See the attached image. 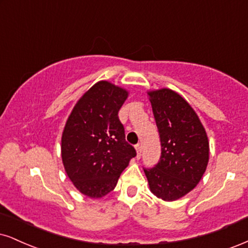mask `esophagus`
<instances>
[{
    "label": "esophagus",
    "instance_id": "esophagus-1",
    "mask_svg": "<svg viewBox=\"0 0 248 248\" xmlns=\"http://www.w3.org/2000/svg\"><path fill=\"white\" fill-rule=\"evenodd\" d=\"M141 151H142L141 145H140V143H137V145H136V152H137V157H138V158L141 156Z\"/></svg>",
    "mask_w": 248,
    "mask_h": 248
}]
</instances>
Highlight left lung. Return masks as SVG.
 Listing matches in <instances>:
<instances>
[{"label":"left lung","instance_id":"obj_1","mask_svg":"<svg viewBox=\"0 0 248 248\" xmlns=\"http://www.w3.org/2000/svg\"><path fill=\"white\" fill-rule=\"evenodd\" d=\"M147 94L162 148L156 166L143 171L153 194L175 201L202 178L209 160L208 137L197 112L177 92L161 88Z\"/></svg>","mask_w":248,"mask_h":248}]
</instances>
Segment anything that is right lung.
I'll return each mask as SVG.
<instances>
[{"label":"right lung","instance_id":"1","mask_svg":"<svg viewBox=\"0 0 248 248\" xmlns=\"http://www.w3.org/2000/svg\"><path fill=\"white\" fill-rule=\"evenodd\" d=\"M129 92L107 80L97 81L77 101L62 133V162L72 184L92 199L115 188L136 156L125 140L118 111Z\"/></svg>","mask_w":248,"mask_h":248}]
</instances>
